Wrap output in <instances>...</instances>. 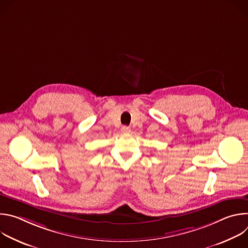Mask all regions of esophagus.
<instances>
[{"mask_svg":"<svg viewBox=\"0 0 248 248\" xmlns=\"http://www.w3.org/2000/svg\"><path fill=\"white\" fill-rule=\"evenodd\" d=\"M122 130H123L124 132H129V131H130V128H129L128 126H126V125H124V126L122 127Z\"/></svg>","mask_w":248,"mask_h":248,"instance_id":"1","label":"esophagus"}]
</instances>
